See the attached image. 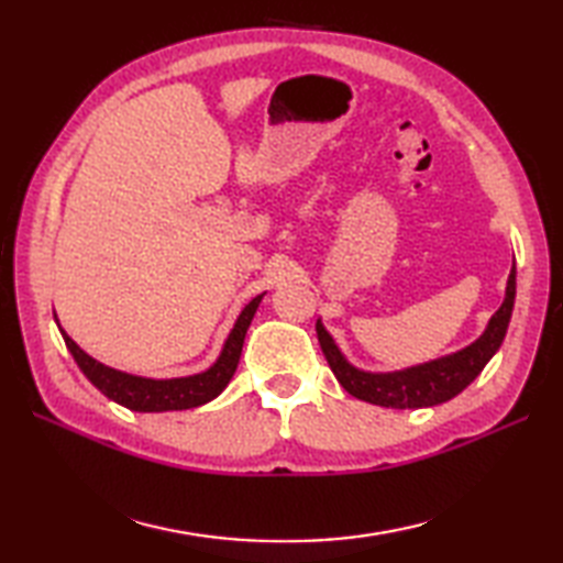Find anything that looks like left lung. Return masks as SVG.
Instances as JSON below:
<instances>
[{
	"label": "left lung",
	"mask_w": 563,
	"mask_h": 563,
	"mask_svg": "<svg viewBox=\"0 0 563 563\" xmlns=\"http://www.w3.org/2000/svg\"><path fill=\"white\" fill-rule=\"evenodd\" d=\"M512 302H516V266L510 268L508 275L506 300L498 307V312L492 317V321H488V327L479 341L466 345L460 353L440 357L435 363L404 369V373H363V369H355L353 365L345 363V357L336 349V343H333V339L319 321L317 336L321 343V351H324L329 361L331 373L336 375L341 387L353 394L355 399L387 406V409H421V406H435L457 397L466 385H472L476 375L482 373L506 339Z\"/></svg>",
	"instance_id": "1"
}]
</instances>
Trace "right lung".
<instances>
[{"label": "right lung", "instance_id": "1", "mask_svg": "<svg viewBox=\"0 0 563 563\" xmlns=\"http://www.w3.org/2000/svg\"><path fill=\"white\" fill-rule=\"evenodd\" d=\"M261 297L263 295L254 297V300L244 307V312L239 314L230 339L224 343L222 355L218 357V363H214L210 369H206V373L194 375V377L145 379V377L118 373V369L106 367L99 361H93V357L84 353L63 329L59 331H63L67 349L71 355H75L81 373L89 377L93 387H97L101 394H106L109 399H113L115 404L125 406L130 411H142V413L184 411V409H196L200 404L212 401L227 387V382L232 379L234 369L239 365V355H242L246 329L256 314Z\"/></svg>", "mask_w": 563, "mask_h": 563}]
</instances>
